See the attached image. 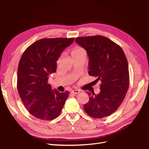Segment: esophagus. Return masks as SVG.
Listing matches in <instances>:
<instances>
[{"label": "esophagus", "instance_id": "obj_1", "mask_svg": "<svg viewBox=\"0 0 149 149\" xmlns=\"http://www.w3.org/2000/svg\"><path fill=\"white\" fill-rule=\"evenodd\" d=\"M80 93V91H79V90H78V89L72 90V91H71V93L74 94H78V93Z\"/></svg>", "mask_w": 149, "mask_h": 149}]
</instances>
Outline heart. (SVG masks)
I'll return each mask as SVG.
<instances>
[{"mask_svg":"<svg viewBox=\"0 0 149 149\" xmlns=\"http://www.w3.org/2000/svg\"><path fill=\"white\" fill-rule=\"evenodd\" d=\"M83 51H84V50L82 48H81V47H76V48H74L73 49V50L72 51V55H74V54H77L78 53H80V52H83Z\"/></svg>","mask_w":149,"mask_h":149,"instance_id":"1","label":"heart"}]
</instances>
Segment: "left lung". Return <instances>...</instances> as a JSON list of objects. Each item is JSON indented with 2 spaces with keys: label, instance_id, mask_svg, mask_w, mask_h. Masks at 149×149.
Listing matches in <instances>:
<instances>
[{
  "label": "left lung",
  "instance_id": "8db88e82",
  "mask_svg": "<svg viewBox=\"0 0 149 149\" xmlns=\"http://www.w3.org/2000/svg\"><path fill=\"white\" fill-rule=\"evenodd\" d=\"M76 42L86 51L88 73L101 81L100 93H88L85 112L93 118H103L114 112L123 102L129 86V66L121 47L101 35L79 37Z\"/></svg>",
  "mask_w": 149,
  "mask_h": 149
}]
</instances>
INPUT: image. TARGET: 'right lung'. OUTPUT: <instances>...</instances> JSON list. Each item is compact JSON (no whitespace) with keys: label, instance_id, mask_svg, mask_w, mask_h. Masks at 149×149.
<instances>
[{"label":"right lung","instance_id":"obj_1","mask_svg":"<svg viewBox=\"0 0 149 149\" xmlns=\"http://www.w3.org/2000/svg\"><path fill=\"white\" fill-rule=\"evenodd\" d=\"M74 38H42L22 54L18 66L17 89L25 107L35 118L53 120L60 115L70 93L52 90L49 75L56 71V61Z\"/></svg>","mask_w":149,"mask_h":149}]
</instances>
